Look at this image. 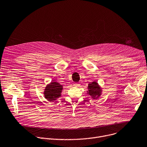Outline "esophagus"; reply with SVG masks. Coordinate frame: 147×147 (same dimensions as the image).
Returning <instances> with one entry per match:
<instances>
[{"label":"esophagus","instance_id":"34e87169","mask_svg":"<svg viewBox=\"0 0 147 147\" xmlns=\"http://www.w3.org/2000/svg\"><path fill=\"white\" fill-rule=\"evenodd\" d=\"M79 85H80V84H79L78 83H75V84H74V86H79Z\"/></svg>","mask_w":147,"mask_h":147}]
</instances>
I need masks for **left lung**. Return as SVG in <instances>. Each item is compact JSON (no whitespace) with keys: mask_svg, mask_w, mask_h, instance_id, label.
Masks as SVG:
<instances>
[{"mask_svg":"<svg viewBox=\"0 0 147 147\" xmlns=\"http://www.w3.org/2000/svg\"><path fill=\"white\" fill-rule=\"evenodd\" d=\"M88 94L90 96H91L94 99L98 98L100 95L101 89L98 83L95 81L88 84ZM97 96V97L96 96Z\"/></svg>","mask_w":147,"mask_h":147,"instance_id":"1","label":"left lung"}]
</instances>
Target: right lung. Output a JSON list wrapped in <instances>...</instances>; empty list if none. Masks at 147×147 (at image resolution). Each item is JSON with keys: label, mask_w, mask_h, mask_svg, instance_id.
Returning a JSON list of instances; mask_svg holds the SVG:
<instances>
[{"label": "right lung", "mask_w": 147, "mask_h": 147, "mask_svg": "<svg viewBox=\"0 0 147 147\" xmlns=\"http://www.w3.org/2000/svg\"><path fill=\"white\" fill-rule=\"evenodd\" d=\"M62 89V85L57 82H52L45 89L44 95L45 98L49 101L56 99L61 96Z\"/></svg>", "instance_id": "add662e5"}]
</instances>
